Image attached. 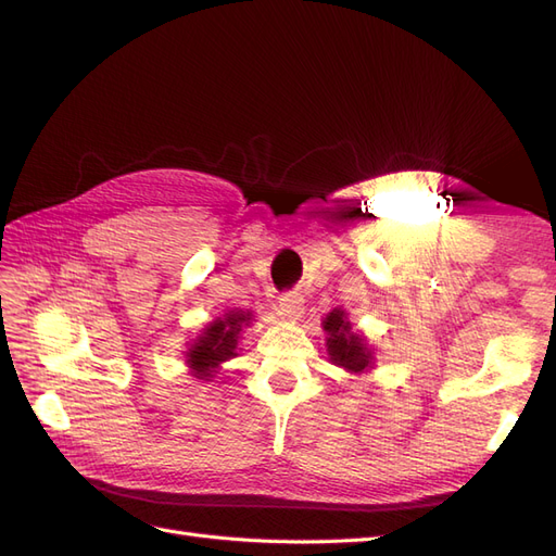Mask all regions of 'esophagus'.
<instances>
[{"label": "esophagus", "instance_id": "1", "mask_svg": "<svg viewBox=\"0 0 556 556\" xmlns=\"http://www.w3.org/2000/svg\"><path fill=\"white\" fill-rule=\"evenodd\" d=\"M304 296L299 292H285L280 296V304H278V315L282 319H288V323H296V319L304 315Z\"/></svg>", "mask_w": 556, "mask_h": 556}]
</instances>
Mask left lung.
Listing matches in <instances>:
<instances>
[{
  "label": "left lung",
  "instance_id": "8db88e82",
  "mask_svg": "<svg viewBox=\"0 0 556 556\" xmlns=\"http://www.w3.org/2000/svg\"><path fill=\"white\" fill-rule=\"evenodd\" d=\"M323 327L327 331V352L331 364L343 366L350 374H364L366 368H371L374 352L368 350L359 333L352 331L348 315L341 308L331 311Z\"/></svg>",
  "mask_w": 556,
  "mask_h": 556
}]
</instances>
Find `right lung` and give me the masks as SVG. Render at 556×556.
Returning <instances> with one entry per match:
<instances>
[{"label":"right lung","mask_w":556,"mask_h":556,"mask_svg":"<svg viewBox=\"0 0 556 556\" xmlns=\"http://www.w3.org/2000/svg\"><path fill=\"white\" fill-rule=\"evenodd\" d=\"M252 313L227 311L223 317L213 319L204 327L190 350L185 352L190 371L199 380H211L223 362L237 357V345L241 339V329L250 325Z\"/></svg>","instance_id":"add662e5"}]
</instances>
